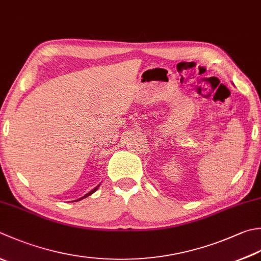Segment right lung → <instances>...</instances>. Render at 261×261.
Returning a JSON list of instances; mask_svg holds the SVG:
<instances>
[{
    "instance_id": "obj_1",
    "label": "right lung",
    "mask_w": 261,
    "mask_h": 261,
    "mask_svg": "<svg viewBox=\"0 0 261 261\" xmlns=\"http://www.w3.org/2000/svg\"><path fill=\"white\" fill-rule=\"evenodd\" d=\"M98 187H99V186H98ZM98 187H96L95 189H93V190H91L90 192H88V193H87V195H86V196H84L83 198H80V199H78V200H81V199H84V198H86V197H88V196H90V195H93V193H94V192H95V191L97 190V189H98ZM75 201H76V200H75Z\"/></svg>"
}]
</instances>
